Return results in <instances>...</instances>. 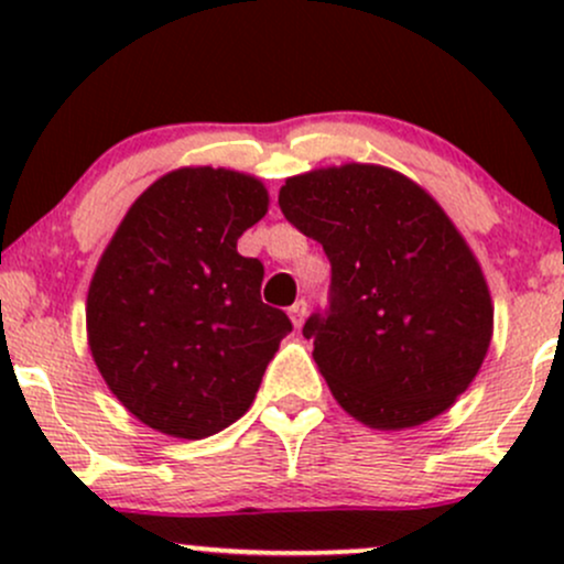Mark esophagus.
Returning a JSON list of instances; mask_svg holds the SVG:
<instances>
[{
    "mask_svg": "<svg viewBox=\"0 0 564 564\" xmlns=\"http://www.w3.org/2000/svg\"><path fill=\"white\" fill-rule=\"evenodd\" d=\"M289 315H291V323H294V328H302L304 318H307V302L296 300V302L289 307Z\"/></svg>",
    "mask_w": 564,
    "mask_h": 564,
    "instance_id": "obj_1",
    "label": "esophagus"
}]
</instances>
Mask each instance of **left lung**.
I'll use <instances>...</instances> for the list:
<instances>
[{"mask_svg":"<svg viewBox=\"0 0 564 564\" xmlns=\"http://www.w3.org/2000/svg\"><path fill=\"white\" fill-rule=\"evenodd\" d=\"M278 204L332 262L328 307L302 334L336 403L373 430L448 411L480 371L494 304L437 200L387 166L345 164L289 177Z\"/></svg>","mask_w":564,"mask_h":564,"instance_id":"obj_1","label":"left lung"}]
</instances>
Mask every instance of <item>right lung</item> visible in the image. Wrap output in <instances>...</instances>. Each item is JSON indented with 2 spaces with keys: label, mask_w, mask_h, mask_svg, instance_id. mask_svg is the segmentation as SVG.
I'll list each match as a JSON object with an SVG mask.
<instances>
[{
  "label": "right lung",
  "mask_w": 564,
  "mask_h": 564,
  "mask_svg": "<svg viewBox=\"0 0 564 564\" xmlns=\"http://www.w3.org/2000/svg\"><path fill=\"white\" fill-rule=\"evenodd\" d=\"M268 212L260 180L185 166L129 206L87 294L89 349L106 384L151 430L200 440L241 419L281 339L264 268L238 238Z\"/></svg>",
  "instance_id": "right-lung-1"
}]
</instances>
